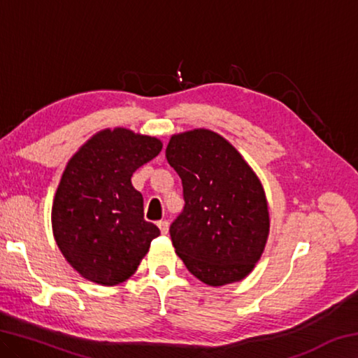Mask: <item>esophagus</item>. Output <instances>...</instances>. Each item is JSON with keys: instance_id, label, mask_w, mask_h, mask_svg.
I'll return each mask as SVG.
<instances>
[{"instance_id": "esophagus-1", "label": "esophagus", "mask_w": 358, "mask_h": 358, "mask_svg": "<svg viewBox=\"0 0 358 358\" xmlns=\"http://www.w3.org/2000/svg\"><path fill=\"white\" fill-rule=\"evenodd\" d=\"M157 227L161 229L162 234H167V232H169V221H167V220L159 221V222H157Z\"/></svg>"}]
</instances>
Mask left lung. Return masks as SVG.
Instances as JSON below:
<instances>
[{
    "instance_id": "left-lung-1",
    "label": "left lung",
    "mask_w": 358,
    "mask_h": 358,
    "mask_svg": "<svg viewBox=\"0 0 358 358\" xmlns=\"http://www.w3.org/2000/svg\"><path fill=\"white\" fill-rule=\"evenodd\" d=\"M166 157L183 183V211L171 224L175 252L208 286L251 273L268 238L262 183L226 138L208 129L172 136Z\"/></svg>"
}]
</instances>
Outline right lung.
Wrapping results in <instances>:
<instances>
[{"label": "right lung", "mask_w": 358, "mask_h": 358, "mask_svg": "<svg viewBox=\"0 0 358 358\" xmlns=\"http://www.w3.org/2000/svg\"><path fill=\"white\" fill-rule=\"evenodd\" d=\"M161 150L156 137L104 129L66 166L53 199V237L87 280L102 286L126 281L161 234L143 220V197L131 183L132 173Z\"/></svg>", "instance_id": "add662e5"}]
</instances>
